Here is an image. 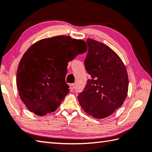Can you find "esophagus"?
<instances>
[{
  "mask_svg": "<svg viewBox=\"0 0 152 152\" xmlns=\"http://www.w3.org/2000/svg\"><path fill=\"white\" fill-rule=\"evenodd\" d=\"M70 88L72 90H74V84H70Z\"/></svg>",
  "mask_w": 152,
  "mask_h": 152,
  "instance_id": "esophagus-1",
  "label": "esophagus"
}]
</instances>
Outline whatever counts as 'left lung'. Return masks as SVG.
<instances>
[{
	"instance_id": "obj_1",
	"label": "left lung",
	"mask_w": 152,
	"mask_h": 152,
	"mask_svg": "<svg viewBox=\"0 0 152 152\" xmlns=\"http://www.w3.org/2000/svg\"><path fill=\"white\" fill-rule=\"evenodd\" d=\"M86 69L91 76L78 99L84 111L96 118L113 113L126 99L129 78L123 62L113 50L99 41L88 39Z\"/></svg>"
}]
</instances>
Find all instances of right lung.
<instances>
[{"instance_id":"obj_1","label":"right lung","mask_w":152,"mask_h":152,"mask_svg":"<svg viewBox=\"0 0 152 152\" xmlns=\"http://www.w3.org/2000/svg\"><path fill=\"white\" fill-rule=\"evenodd\" d=\"M86 50L84 41L66 35L43 39L26 50L18 67L16 84L29 111L44 116L58 108L70 91L65 81L68 62Z\"/></svg>"}]
</instances>
